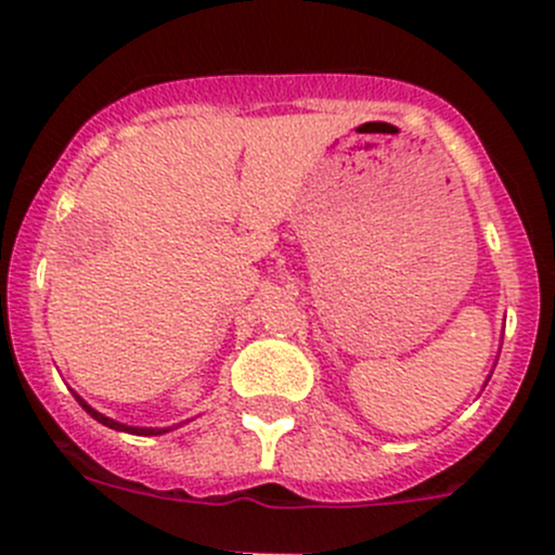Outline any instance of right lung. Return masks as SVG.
<instances>
[{"label":"right lung","mask_w":555,"mask_h":555,"mask_svg":"<svg viewBox=\"0 0 555 555\" xmlns=\"http://www.w3.org/2000/svg\"><path fill=\"white\" fill-rule=\"evenodd\" d=\"M77 396V401H79V406L81 410L87 412V415L90 417H95L98 423H103L106 425V428H114V430H125V434H135V436H162V434H170L172 428H135V425H125V423H116V420H111V417H106V415H101V412L98 410H92L90 404H87L85 399H81L79 393H74Z\"/></svg>","instance_id":"obj_1"}]
</instances>
